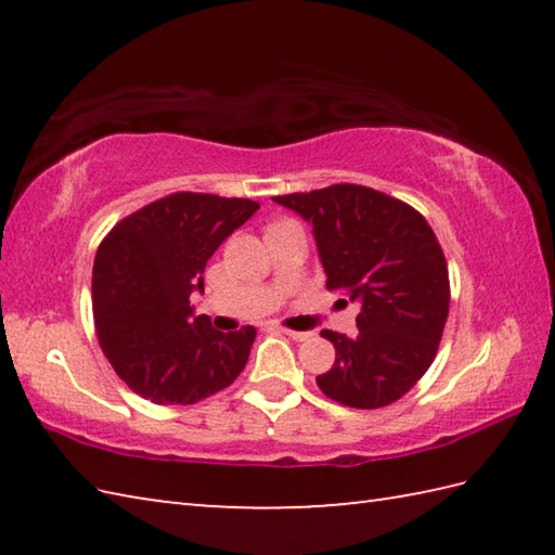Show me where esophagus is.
<instances>
[{"label":"esophagus","instance_id":"obj_1","mask_svg":"<svg viewBox=\"0 0 555 555\" xmlns=\"http://www.w3.org/2000/svg\"><path fill=\"white\" fill-rule=\"evenodd\" d=\"M276 332H279V334H284V336H288V338H293V340H308V338H310V334H308V332H293V328H284V326H279Z\"/></svg>","mask_w":555,"mask_h":555}]
</instances>
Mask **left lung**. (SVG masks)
I'll list each match as a JSON object with an SVG mask.
<instances>
[{"mask_svg":"<svg viewBox=\"0 0 555 555\" xmlns=\"http://www.w3.org/2000/svg\"><path fill=\"white\" fill-rule=\"evenodd\" d=\"M274 199L312 223L326 288L362 305L356 338L322 332L336 362L317 386L346 408L396 403L431 367L448 320L451 281L439 238L415 207L367 185Z\"/></svg>","mask_w":555,"mask_h":555,"instance_id":"1","label":"left lung"}]
</instances>
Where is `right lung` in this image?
Instances as JSON below:
<instances>
[{
	"label": "right lung",
	"mask_w": 555,
	"mask_h": 555,
	"mask_svg": "<svg viewBox=\"0 0 555 555\" xmlns=\"http://www.w3.org/2000/svg\"><path fill=\"white\" fill-rule=\"evenodd\" d=\"M247 197L171 193L124 217L92 264V317L102 352L133 393L193 405L235 382L255 326L223 334L193 314L207 259L250 219Z\"/></svg>",
	"instance_id": "add662e5"
}]
</instances>
